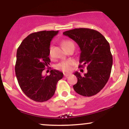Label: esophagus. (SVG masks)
I'll use <instances>...</instances> for the list:
<instances>
[{
  "label": "esophagus",
  "instance_id": "1",
  "mask_svg": "<svg viewBox=\"0 0 129 129\" xmlns=\"http://www.w3.org/2000/svg\"><path fill=\"white\" fill-rule=\"evenodd\" d=\"M63 75H64L65 77H68L69 76H70V73H64V74H63Z\"/></svg>",
  "mask_w": 129,
  "mask_h": 129
}]
</instances>
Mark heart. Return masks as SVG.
<instances>
[{
  "label": "heart",
  "instance_id": "heart-1",
  "mask_svg": "<svg viewBox=\"0 0 129 129\" xmlns=\"http://www.w3.org/2000/svg\"><path fill=\"white\" fill-rule=\"evenodd\" d=\"M72 44V42H71L69 40H65L63 41L62 42V45L63 47V48H66L67 46H68L69 44ZM51 50H52V47H50L49 49V55L50 56H51ZM73 61L72 60H67V61H63L62 62L57 65L56 68L57 69L60 70H62L63 72H69L72 69V66L73 65Z\"/></svg>",
  "mask_w": 129,
  "mask_h": 129
}]
</instances>
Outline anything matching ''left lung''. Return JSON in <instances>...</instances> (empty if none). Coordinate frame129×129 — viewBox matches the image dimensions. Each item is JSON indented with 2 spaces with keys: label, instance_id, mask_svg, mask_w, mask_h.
Masks as SVG:
<instances>
[{
  "label": "left lung",
  "instance_id": "1",
  "mask_svg": "<svg viewBox=\"0 0 129 129\" xmlns=\"http://www.w3.org/2000/svg\"><path fill=\"white\" fill-rule=\"evenodd\" d=\"M79 45V67L87 66V73L84 75L76 72L78 82L73 85L77 93L91 96L104 88L110 78L113 57L109 43L103 35L94 29L75 28L63 33Z\"/></svg>",
  "mask_w": 129,
  "mask_h": 129
}]
</instances>
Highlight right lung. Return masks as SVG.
Masks as SVG:
<instances>
[{"label":"right lung","instance_id":"right-lung-1","mask_svg":"<svg viewBox=\"0 0 129 129\" xmlns=\"http://www.w3.org/2000/svg\"><path fill=\"white\" fill-rule=\"evenodd\" d=\"M59 31H42L30 34L17 48L15 72L19 86L25 94L36 102H44L54 95L56 84L63 73L51 70L50 75L42 72L50 65V42Z\"/></svg>","mask_w":129,"mask_h":129}]
</instances>
